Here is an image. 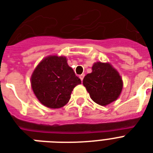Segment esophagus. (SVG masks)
Returning a JSON list of instances; mask_svg holds the SVG:
<instances>
[{
    "mask_svg": "<svg viewBox=\"0 0 153 153\" xmlns=\"http://www.w3.org/2000/svg\"><path fill=\"white\" fill-rule=\"evenodd\" d=\"M84 76H85V74H80V75H79V78H80V79H81L82 81L83 80Z\"/></svg>",
    "mask_w": 153,
    "mask_h": 153,
    "instance_id": "obj_1",
    "label": "esophagus"
}]
</instances>
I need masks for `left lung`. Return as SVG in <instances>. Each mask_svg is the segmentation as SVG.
Wrapping results in <instances>:
<instances>
[{
    "label": "left lung",
    "mask_w": 153,
    "mask_h": 153,
    "mask_svg": "<svg viewBox=\"0 0 153 153\" xmlns=\"http://www.w3.org/2000/svg\"><path fill=\"white\" fill-rule=\"evenodd\" d=\"M91 99L97 104L106 105L117 99L123 82L120 74L109 63L98 62L92 72L84 77L82 82Z\"/></svg>",
    "instance_id": "1"
}]
</instances>
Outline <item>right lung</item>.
<instances>
[{
	"label": "right lung",
	"mask_w": 153,
	"mask_h": 153,
	"mask_svg": "<svg viewBox=\"0 0 153 153\" xmlns=\"http://www.w3.org/2000/svg\"><path fill=\"white\" fill-rule=\"evenodd\" d=\"M81 80L67 64V58L51 55L39 62L31 77L35 95L45 106L58 109L71 98L73 89Z\"/></svg>",
	"instance_id": "1"
}]
</instances>
